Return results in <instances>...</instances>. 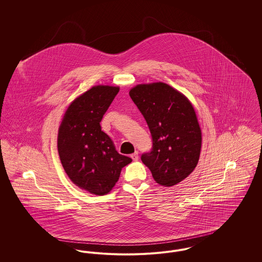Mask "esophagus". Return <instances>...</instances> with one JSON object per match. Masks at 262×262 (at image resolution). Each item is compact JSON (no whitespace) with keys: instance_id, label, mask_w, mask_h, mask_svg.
Wrapping results in <instances>:
<instances>
[{"instance_id":"obj_1","label":"esophagus","mask_w":262,"mask_h":262,"mask_svg":"<svg viewBox=\"0 0 262 262\" xmlns=\"http://www.w3.org/2000/svg\"><path fill=\"white\" fill-rule=\"evenodd\" d=\"M130 157H132V159H133L134 161H137V160H138V152L136 151L134 154L130 155Z\"/></svg>"}]
</instances>
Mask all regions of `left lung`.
<instances>
[{
  "mask_svg": "<svg viewBox=\"0 0 262 262\" xmlns=\"http://www.w3.org/2000/svg\"><path fill=\"white\" fill-rule=\"evenodd\" d=\"M129 96L152 137V148L141 155L142 162L159 185L181 183L196 167L201 149V130L191 103L163 82L138 84Z\"/></svg>",
  "mask_w": 262,
  "mask_h": 262,
  "instance_id": "obj_1",
  "label": "left lung"
}]
</instances>
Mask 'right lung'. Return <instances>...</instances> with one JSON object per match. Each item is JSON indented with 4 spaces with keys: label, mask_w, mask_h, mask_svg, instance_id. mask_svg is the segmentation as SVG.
I'll return each mask as SVG.
<instances>
[{
    "label": "right lung",
    "mask_w": 262,
    "mask_h": 262,
    "mask_svg": "<svg viewBox=\"0 0 262 262\" xmlns=\"http://www.w3.org/2000/svg\"><path fill=\"white\" fill-rule=\"evenodd\" d=\"M120 88L93 86L72 102L58 134V151L71 181L92 194L108 193L132 158L116 150L100 122Z\"/></svg>",
    "instance_id": "right-lung-1"
}]
</instances>
